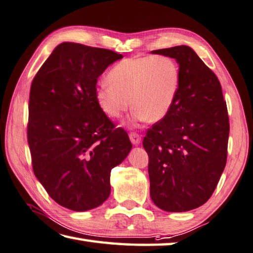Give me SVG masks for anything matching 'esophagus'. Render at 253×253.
<instances>
[{
  "label": "esophagus",
  "mask_w": 253,
  "mask_h": 253,
  "mask_svg": "<svg viewBox=\"0 0 253 253\" xmlns=\"http://www.w3.org/2000/svg\"><path fill=\"white\" fill-rule=\"evenodd\" d=\"M130 140H131V142L133 143L134 145H138L141 142V136L138 133H135V132H131V133H130Z\"/></svg>",
  "instance_id": "34e87169"
}]
</instances>
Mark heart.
<instances>
[{
  "instance_id": "heart-1",
  "label": "heart",
  "mask_w": 253,
  "mask_h": 253,
  "mask_svg": "<svg viewBox=\"0 0 253 253\" xmlns=\"http://www.w3.org/2000/svg\"><path fill=\"white\" fill-rule=\"evenodd\" d=\"M108 77L95 88L97 105L109 118L119 119L132 104V122L162 120L173 105L180 85L178 63L168 55L124 59Z\"/></svg>"
}]
</instances>
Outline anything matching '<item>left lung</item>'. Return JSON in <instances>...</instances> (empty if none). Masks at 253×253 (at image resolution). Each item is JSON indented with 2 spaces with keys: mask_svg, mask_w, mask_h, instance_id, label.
<instances>
[{
  "mask_svg": "<svg viewBox=\"0 0 253 253\" xmlns=\"http://www.w3.org/2000/svg\"><path fill=\"white\" fill-rule=\"evenodd\" d=\"M151 53L175 59L180 85L169 113L143 139L150 196L168 212L193 210L209 200L227 163V103L216 75L191 47Z\"/></svg>",
  "mask_w": 253,
  "mask_h": 253,
  "instance_id": "1",
  "label": "left lung"
}]
</instances>
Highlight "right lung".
Returning <instances> with one entry per match:
<instances>
[{"label":"right lung","instance_id":"right-lung-1","mask_svg":"<svg viewBox=\"0 0 253 253\" xmlns=\"http://www.w3.org/2000/svg\"><path fill=\"white\" fill-rule=\"evenodd\" d=\"M122 57L64 42L32 81L28 142L33 171L48 196L66 209L101 206L111 192V170L132 149L126 132L115 129L95 100L97 78Z\"/></svg>","mask_w":253,"mask_h":253}]
</instances>
